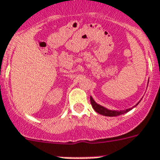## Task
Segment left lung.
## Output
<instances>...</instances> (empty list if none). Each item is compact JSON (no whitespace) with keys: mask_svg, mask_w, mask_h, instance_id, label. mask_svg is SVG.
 Here are the masks:
<instances>
[{"mask_svg":"<svg viewBox=\"0 0 160 160\" xmlns=\"http://www.w3.org/2000/svg\"><path fill=\"white\" fill-rule=\"evenodd\" d=\"M90 101H91V104H92V106L93 109L95 110L96 112H98V113L102 115V116H119V115H122L124 114V113H126V112H128L129 111H131V110L132 109V108H129V109H126V111H120V112L111 111V110L107 109V108L102 107V106H100V105H98V103H96L95 101L93 100L92 97H90Z\"/></svg>","mask_w":160,"mask_h":160,"instance_id":"8db88e82","label":"left lung"}]
</instances>
